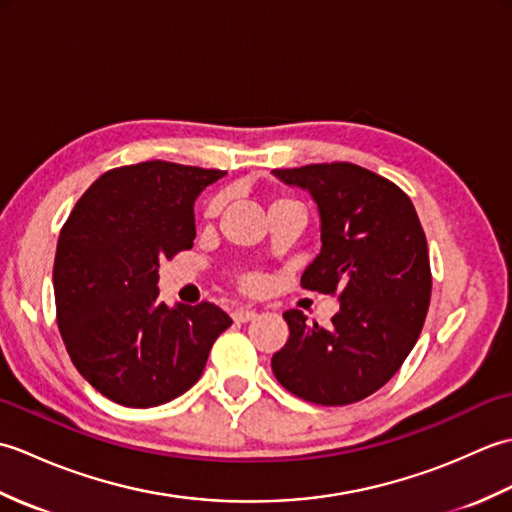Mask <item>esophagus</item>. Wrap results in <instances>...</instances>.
I'll return each instance as SVG.
<instances>
[{
  "label": "esophagus",
  "instance_id": "obj_1",
  "mask_svg": "<svg viewBox=\"0 0 512 512\" xmlns=\"http://www.w3.org/2000/svg\"><path fill=\"white\" fill-rule=\"evenodd\" d=\"M255 317H257V312L250 310V308H237V310L233 312V319H235L237 323H248V321H253Z\"/></svg>",
  "mask_w": 512,
  "mask_h": 512
}]
</instances>
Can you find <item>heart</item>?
Here are the masks:
<instances>
[{
  "label": "heart",
  "mask_w": 512,
  "mask_h": 512,
  "mask_svg": "<svg viewBox=\"0 0 512 512\" xmlns=\"http://www.w3.org/2000/svg\"><path fill=\"white\" fill-rule=\"evenodd\" d=\"M220 209H222V198L211 200L209 206H206V217H215L217 211H220ZM259 284H262V281H259V277H255V275H246V277L242 279V286L248 288V290L259 288Z\"/></svg>",
  "instance_id": "heart-1"
}]
</instances>
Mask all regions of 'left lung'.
I'll return each mask as SVG.
<instances>
[{
    "label": "left lung",
    "instance_id": "1",
    "mask_svg": "<svg viewBox=\"0 0 512 512\" xmlns=\"http://www.w3.org/2000/svg\"><path fill=\"white\" fill-rule=\"evenodd\" d=\"M310 191L321 250L301 286L341 292L330 328L284 312L288 343L273 356L277 380L314 405H350L374 394L413 350L431 299L427 237L407 193L352 162L275 169Z\"/></svg>",
    "mask_w": 512,
    "mask_h": 512
}]
</instances>
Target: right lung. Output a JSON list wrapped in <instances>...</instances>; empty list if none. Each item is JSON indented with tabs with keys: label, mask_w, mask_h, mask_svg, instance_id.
<instances>
[{
	"label": "right lung",
	"mask_w": 512,
	"mask_h": 512,
	"mask_svg": "<svg viewBox=\"0 0 512 512\" xmlns=\"http://www.w3.org/2000/svg\"><path fill=\"white\" fill-rule=\"evenodd\" d=\"M226 176L149 160L103 173L63 224L57 323L74 367L123 407H158L198 383L231 317L213 303L158 301V268L195 239L193 204Z\"/></svg>",
	"instance_id": "add662e5"
}]
</instances>
